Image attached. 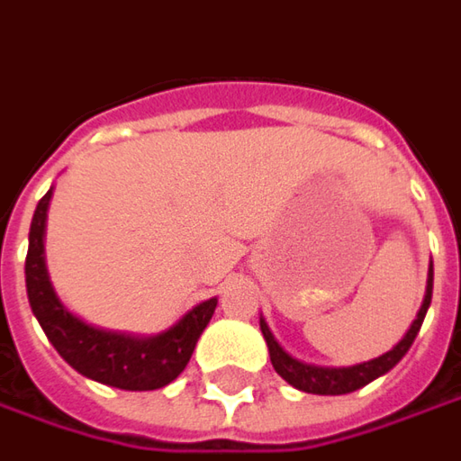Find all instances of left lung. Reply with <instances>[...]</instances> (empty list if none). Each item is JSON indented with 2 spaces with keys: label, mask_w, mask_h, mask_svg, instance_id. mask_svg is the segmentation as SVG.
Segmentation results:
<instances>
[{
  "label": "left lung",
  "mask_w": 461,
  "mask_h": 461,
  "mask_svg": "<svg viewBox=\"0 0 461 461\" xmlns=\"http://www.w3.org/2000/svg\"><path fill=\"white\" fill-rule=\"evenodd\" d=\"M431 284H434V268H429V281H427V296H424V303L419 309L417 319L411 323V329L406 331V336L399 341V344L386 351L384 357L374 358V361H364V364H357V366H346V369H326V366H311V364H303L298 358L288 357L281 346L276 344V339L268 331L266 321H261V331L266 336V344H268V354H271L273 369L278 371L284 376L285 382L291 386H296L306 394H321V396H339V394H351L361 386H366L374 379H379L382 374H386L389 369H394L396 364L402 361L409 346L414 344L419 329H421V321L427 316V309L431 303Z\"/></svg>",
  "instance_id": "obj_1"
}]
</instances>
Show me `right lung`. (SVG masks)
<instances>
[{
    "mask_svg": "<svg viewBox=\"0 0 461 461\" xmlns=\"http://www.w3.org/2000/svg\"><path fill=\"white\" fill-rule=\"evenodd\" d=\"M52 190L37 203L30 228V250L24 261L27 296L37 321L52 341L57 354L82 376L95 382L125 389V392H152L177 379L193 357L195 341L211 321L215 298L203 301L188 311L180 321L160 336L135 339L125 333H110L87 326L72 316L57 301L44 268V218Z\"/></svg>",
    "mask_w": 461,
    "mask_h": 461,
    "instance_id": "obj_1",
    "label": "right lung"
}]
</instances>
